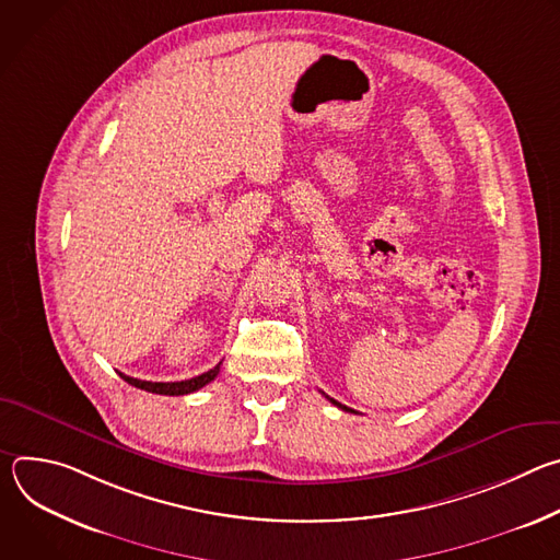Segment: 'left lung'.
Masks as SVG:
<instances>
[{
    "mask_svg": "<svg viewBox=\"0 0 560 560\" xmlns=\"http://www.w3.org/2000/svg\"><path fill=\"white\" fill-rule=\"evenodd\" d=\"M328 398H330V396H328ZM330 404H335V406H337V408H341V410H346V412H354V410H352V408H346V406H341V404H339V401H335V398H330Z\"/></svg>",
    "mask_w": 560,
    "mask_h": 560,
    "instance_id": "1",
    "label": "left lung"
}]
</instances>
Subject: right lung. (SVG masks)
I'll return each instance as SVG.
<instances>
[{
	"label": "right lung",
	"instance_id": "obj_1",
	"mask_svg": "<svg viewBox=\"0 0 560 560\" xmlns=\"http://www.w3.org/2000/svg\"><path fill=\"white\" fill-rule=\"evenodd\" d=\"M219 368L221 363H217L212 370L195 376V378H188V381H175V383H152V381H139V378H132V376H126L119 372V376L139 387V389H145V392H152V394H166V396H182V394H190V392H197L199 387L208 385L210 381H214V376L219 374Z\"/></svg>",
	"mask_w": 560,
	"mask_h": 560
}]
</instances>
